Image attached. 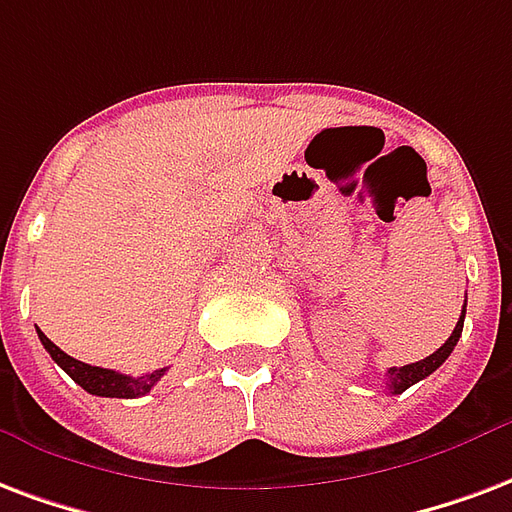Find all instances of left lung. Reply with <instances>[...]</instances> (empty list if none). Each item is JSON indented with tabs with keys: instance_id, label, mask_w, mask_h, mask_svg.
<instances>
[{
	"instance_id": "1",
	"label": "left lung",
	"mask_w": 512,
	"mask_h": 512,
	"mask_svg": "<svg viewBox=\"0 0 512 512\" xmlns=\"http://www.w3.org/2000/svg\"><path fill=\"white\" fill-rule=\"evenodd\" d=\"M464 314H467V301H464V309H461V317H458L456 328L453 333L448 336V342L442 344L437 352H431L429 358H423V361H415V363H407V366H393L385 372V385H388V391L391 393H404L410 385L420 382L423 377H429L431 372H437L442 363L448 361V355L453 352L456 347L458 336L464 331Z\"/></svg>"
}]
</instances>
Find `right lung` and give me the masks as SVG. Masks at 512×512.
Returning a JSON list of instances; mask_svg holds the SVG:
<instances>
[{"instance_id":"right-lung-1","label":"right lung","mask_w":512,"mask_h":512,"mask_svg":"<svg viewBox=\"0 0 512 512\" xmlns=\"http://www.w3.org/2000/svg\"><path fill=\"white\" fill-rule=\"evenodd\" d=\"M37 336H40L45 350L51 352V358L81 385L83 391H89L92 396H105V399H138V396H146L160 382L162 374L168 372V369H157V372L143 374V377H130V374H119L113 372V369L89 366V363L75 361L67 352L59 350L43 331H37Z\"/></svg>"}]
</instances>
